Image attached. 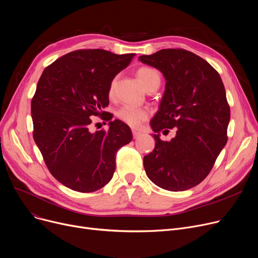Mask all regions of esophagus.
Here are the masks:
<instances>
[{
    "label": "esophagus",
    "instance_id": "1",
    "mask_svg": "<svg viewBox=\"0 0 258 258\" xmlns=\"http://www.w3.org/2000/svg\"><path fill=\"white\" fill-rule=\"evenodd\" d=\"M132 133H133V137L136 139V138H138L140 135H141V133L140 132H138V131H136V130H133L132 131Z\"/></svg>",
    "mask_w": 258,
    "mask_h": 258
}]
</instances>
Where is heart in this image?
Masks as SVG:
<instances>
[{
  "label": "heart",
  "instance_id": "heart-1",
  "mask_svg": "<svg viewBox=\"0 0 258 258\" xmlns=\"http://www.w3.org/2000/svg\"><path fill=\"white\" fill-rule=\"evenodd\" d=\"M136 76L140 84L147 90L154 85L159 84L160 85V74L157 70L153 69L151 67H140L136 71ZM116 91V78H114L110 87H108V97L112 98L115 96ZM116 116L118 119L122 122H124L125 124L132 126V127H139L147 118L150 117V112L146 108L136 107L132 105H123L121 106L116 113Z\"/></svg>",
  "mask_w": 258,
  "mask_h": 258
}]
</instances>
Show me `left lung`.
Listing matches in <instances>:
<instances>
[{"instance_id":"left-lung-1","label":"left lung","mask_w":258,"mask_h":258,"mask_svg":"<svg viewBox=\"0 0 258 258\" xmlns=\"http://www.w3.org/2000/svg\"><path fill=\"white\" fill-rule=\"evenodd\" d=\"M139 59L166 79L164 96L151 122L157 134L174 128L169 142L154 135V151L144 156L150 180L169 191H183L204 180L227 143L230 106L214 68L185 49H162Z\"/></svg>"}]
</instances>
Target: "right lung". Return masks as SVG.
Here are the masks:
<instances>
[{"mask_svg":"<svg viewBox=\"0 0 258 258\" xmlns=\"http://www.w3.org/2000/svg\"><path fill=\"white\" fill-rule=\"evenodd\" d=\"M135 55L75 50L49 64L38 80L31 100L33 139L51 174L72 190L93 192L110 182L117 152L133 139L128 125L103 110L111 81ZM93 115L110 128L91 133Z\"/></svg>","mask_w":258,"mask_h":258,"instance_id":"obj_1","label":"right lung"}]
</instances>
